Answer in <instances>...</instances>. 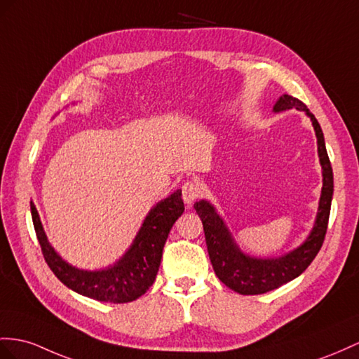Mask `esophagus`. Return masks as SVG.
<instances>
[{
  "mask_svg": "<svg viewBox=\"0 0 359 359\" xmlns=\"http://www.w3.org/2000/svg\"><path fill=\"white\" fill-rule=\"evenodd\" d=\"M201 192H203V187L197 182H187L183 183L182 187V197L187 205H191L192 201L198 198L201 196Z\"/></svg>",
  "mask_w": 359,
  "mask_h": 359,
  "instance_id": "1",
  "label": "esophagus"
}]
</instances>
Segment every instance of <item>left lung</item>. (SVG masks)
Returning <instances> with one entry per match:
<instances>
[{
	"label": "left lung",
	"instance_id": "8db88e82",
	"mask_svg": "<svg viewBox=\"0 0 359 359\" xmlns=\"http://www.w3.org/2000/svg\"><path fill=\"white\" fill-rule=\"evenodd\" d=\"M290 109L303 110L311 118L317 136L320 165L323 170V188H321L318 201L317 218L314 227L303 244L290 253L279 256V258H255V256L245 255L238 247L223 218L217 214L215 208L208 200H200L194 203L201 223H203L209 259L212 262L215 274L226 287L244 294V296L273 291L279 288L280 285L296 279L314 261L321 245H323L327 231L330 201H332L334 194V174L326 151L325 136L309 109L300 100L288 94L279 97L273 106V112H285Z\"/></svg>",
	"mask_w": 359,
	"mask_h": 359
}]
</instances>
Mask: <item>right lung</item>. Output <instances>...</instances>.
<instances>
[{
    "instance_id": "add662e5",
    "label": "right lung",
    "mask_w": 359,
    "mask_h": 359,
    "mask_svg": "<svg viewBox=\"0 0 359 359\" xmlns=\"http://www.w3.org/2000/svg\"><path fill=\"white\" fill-rule=\"evenodd\" d=\"M30 209L45 262L63 285L81 296L98 302L127 303L141 297L153 285L159 271L165 241L172 224L185 210V206L182 200V189L174 191L170 197L161 200L145 217L130 249L123 258L114 265L94 271L76 269L62 259L48 243L33 203H30Z\"/></svg>"
}]
</instances>
